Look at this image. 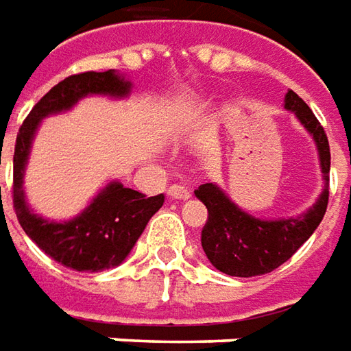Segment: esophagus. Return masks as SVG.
<instances>
[{"label": "esophagus", "mask_w": 351, "mask_h": 351, "mask_svg": "<svg viewBox=\"0 0 351 351\" xmlns=\"http://www.w3.org/2000/svg\"><path fill=\"white\" fill-rule=\"evenodd\" d=\"M168 197L171 200H187L191 197V191L183 185H171L168 189Z\"/></svg>", "instance_id": "1"}]
</instances>
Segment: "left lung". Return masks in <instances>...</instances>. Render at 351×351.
Masks as SVG:
<instances>
[{"label":"left lung","instance_id":"8db88e82","mask_svg":"<svg viewBox=\"0 0 351 351\" xmlns=\"http://www.w3.org/2000/svg\"><path fill=\"white\" fill-rule=\"evenodd\" d=\"M285 108L296 114L317 145L325 189L306 214L287 219H260L237 206L216 183H204L195 191L208 208V219L200 243L210 263L231 277H254L277 269L317 229L327 212L330 149L323 125L294 91L285 95Z\"/></svg>","mask_w":351,"mask_h":351}]
</instances>
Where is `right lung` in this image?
<instances>
[{"mask_svg": "<svg viewBox=\"0 0 351 351\" xmlns=\"http://www.w3.org/2000/svg\"><path fill=\"white\" fill-rule=\"evenodd\" d=\"M132 82L114 70L69 76L43 95L19 130L13 156V208L24 233L55 262L76 271H103L124 262L145 227L160 206L164 195L145 197L139 191L110 181L82 214L69 221L38 216L24 197V170L34 135L45 116L70 110L88 95L128 97Z\"/></svg>", "mask_w": 351, "mask_h": 351, "instance_id": "right-lung-1", "label": "right lung"}]
</instances>
